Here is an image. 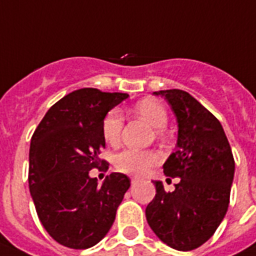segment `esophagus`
<instances>
[{"instance_id": "esophagus-1", "label": "esophagus", "mask_w": 256, "mask_h": 256, "mask_svg": "<svg viewBox=\"0 0 256 256\" xmlns=\"http://www.w3.org/2000/svg\"><path fill=\"white\" fill-rule=\"evenodd\" d=\"M130 182H132V185H134L140 182V179H138V178H132V180H130Z\"/></svg>"}]
</instances>
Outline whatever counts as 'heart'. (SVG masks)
Instances as JSON below:
<instances>
[{"label":"heart","mask_w":256,"mask_h":256,"mask_svg":"<svg viewBox=\"0 0 256 256\" xmlns=\"http://www.w3.org/2000/svg\"><path fill=\"white\" fill-rule=\"evenodd\" d=\"M136 112L156 130H164L168 124V112L161 102L154 99H144L134 106ZM123 114L119 109H112L106 112L102 123V133L104 140L112 146L118 144L123 130ZM160 157L156 152L140 151L126 148L119 152L114 158V165L122 172L132 175H144L150 168L156 165Z\"/></svg>","instance_id":"b5f03b06"}]
</instances>
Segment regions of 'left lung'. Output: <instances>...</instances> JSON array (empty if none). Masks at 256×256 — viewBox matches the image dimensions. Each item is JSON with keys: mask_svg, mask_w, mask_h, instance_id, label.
<instances>
[{"mask_svg": "<svg viewBox=\"0 0 256 256\" xmlns=\"http://www.w3.org/2000/svg\"><path fill=\"white\" fill-rule=\"evenodd\" d=\"M176 116L175 152L164 164L166 176L179 178L174 192L154 182L156 196L146 218L162 242L190 252L210 240L224 220L230 203L235 160L221 123L186 91L161 90Z\"/></svg>", "mask_w": 256, "mask_h": 256, "instance_id": "left-lung-1", "label": "left lung"}]
</instances>
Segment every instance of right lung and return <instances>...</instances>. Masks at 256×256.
<instances>
[{"label": "right lung", "instance_id": "right-lung-1", "mask_svg": "<svg viewBox=\"0 0 256 256\" xmlns=\"http://www.w3.org/2000/svg\"><path fill=\"white\" fill-rule=\"evenodd\" d=\"M128 94L80 88L46 112L35 130L29 151V189L42 224L60 245L88 249L116 220L130 180L112 172L99 185L88 175L108 168L102 123Z\"/></svg>", "mask_w": 256, "mask_h": 256}]
</instances>
